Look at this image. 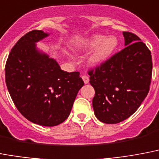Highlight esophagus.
<instances>
[{"label":"esophagus","instance_id":"34e87169","mask_svg":"<svg viewBox=\"0 0 159 159\" xmlns=\"http://www.w3.org/2000/svg\"><path fill=\"white\" fill-rule=\"evenodd\" d=\"M82 80H84V84H88L89 82V76L88 75H83L82 76Z\"/></svg>","mask_w":159,"mask_h":159}]
</instances>
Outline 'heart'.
<instances>
[{
	"instance_id": "1",
	"label": "heart",
	"mask_w": 159,
	"mask_h": 159,
	"mask_svg": "<svg viewBox=\"0 0 159 159\" xmlns=\"http://www.w3.org/2000/svg\"><path fill=\"white\" fill-rule=\"evenodd\" d=\"M118 45V40L115 36L95 34L84 40L80 46L83 52L93 50L89 57L88 62L93 67L100 66L111 57Z\"/></svg>"
}]
</instances>
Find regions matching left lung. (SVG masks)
I'll return each instance as SVG.
<instances>
[{"instance_id":"left-lung-1","label":"left lung","mask_w":159,"mask_h":159,"mask_svg":"<svg viewBox=\"0 0 159 159\" xmlns=\"http://www.w3.org/2000/svg\"><path fill=\"white\" fill-rule=\"evenodd\" d=\"M124 49L89 72L95 90L93 107L96 117L116 124L130 117L146 98L152 77V56L135 34L123 32Z\"/></svg>"}]
</instances>
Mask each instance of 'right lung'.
Masks as SVG:
<instances>
[{
	"instance_id": "1",
	"label": "right lung",
	"mask_w": 159,
	"mask_h": 159,
	"mask_svg": "<svg viewBox=\"0 0 159 159\" xmlns=\"http://www.w3.org/2000/svg\"><path fill=\"white\" fill-rule=\"evenodd\" d=\"M49 34L33 30L23 36L11 49L5 75L20 113L34 124L55 126L69 116L84 81L80 72L62 70L55 59L37 48L36 43Z\"/></svg>"
}]
</instances>
